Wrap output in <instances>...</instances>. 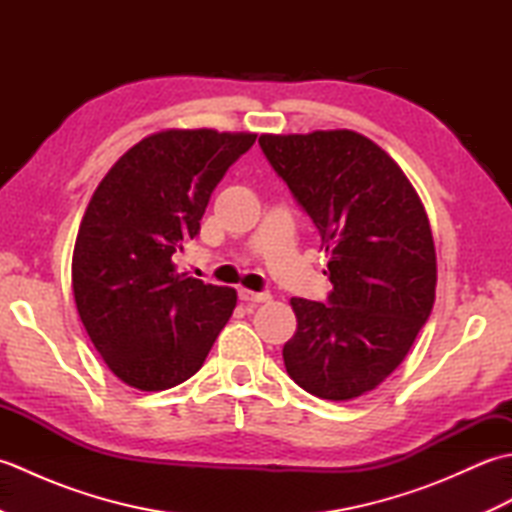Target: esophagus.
Listing matches in <instances>:
<instances>
[{
	"instance_id": "34e87169",
	"label": "esophagus",
	"mask_w": 512,
	"mask_h": 512,
	"mask_svg": "<svg viewBox=\"0 0 512 512\" xmlns=\"http://www.w3.org/2000/svg\"><path fill=\"white\" fill-rule=\"evenodd\" d=\"M237 295L244 303H264V301L273 299V297H270V292H253V290H246V288H239Z\"/></svg>"
}]
</instances>
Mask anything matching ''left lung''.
I'll return each mask as SVG.
<instances>
[{"mask_svg":"<svg viewBox=\"0 0 512 512\" xmlns=\"http://www.w3.org/2000/svg\"><path fill=\"white\" fill-rule=\"evenodd\" d=\"M259 147L310 215L330 255L328 303L292 297L288 376L308 394L352 400L402 363L436 299L427 211L383 149L350 129L264 134Z\"/></svg>","mask_w":512,"mask_h":512,"instance_id":"1","label":"left lung"}]
</instances>
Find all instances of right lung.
Instances as JSON below:
<instances>
[{"label": "right lung", "instance_id": "obj_1", "mask_svg": "<svg viewBox=\"0 0 512 512\" xmlns=\"http://www.w3.org/2000/svg\"><path fill=\"white\" fill-rule=\"evenodd\" d=\"M257 134L165 129L140 140L96 187L76 235L79 317L112 372L162 391L202 367L237 303L233 288L178 273L217 182Z\"/></svg>", "mask_w": 512, "mask_h": 512}]
</instances>
